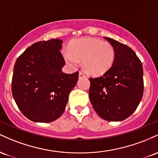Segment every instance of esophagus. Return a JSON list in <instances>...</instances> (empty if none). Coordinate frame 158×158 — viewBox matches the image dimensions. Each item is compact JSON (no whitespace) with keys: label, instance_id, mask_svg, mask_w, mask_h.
<instances>
[{"label":"esophagus","instance_id":"1","mask_svg":"<svg viewBox=\"0 0 158 158\" xmlns=\"http://www.w3.org/2000/svg\"><path fill=\"white\" fill-rule=\"evenodd\" d=\"M85 77V75L82 73V72H79V78H82V77Z\"/></svg>","mask_w":158,"mask_h":158}]
</instances>
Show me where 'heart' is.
I'll list each match as a JSON object with an SVG mask.
<instances>
[{
  "instance_id": "obj_1",
  "label": "heart",
  "mask_w": 158,
  "mask_h": 158,
  "mask_svg": "<svg viewBox=\"0 0 158 158\" xmlns=\"http://www.w3.org/2000/svg\"><path fill=\"white\" fill-rule=\"evenodd\" d=\"M62 55L72 66H77L79 60H82L83 68L92 75L106 73L115 60L113 45L108 41L91 37L73 40L69 44V50H64Z\"/></svg>"
}]
</instances>
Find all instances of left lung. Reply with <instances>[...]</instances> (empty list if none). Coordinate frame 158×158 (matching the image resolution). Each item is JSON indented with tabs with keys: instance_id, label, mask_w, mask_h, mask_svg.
Masks as SVG:
<instances>
[{
	"instance_id": "1",
	"label": "left lung",
	"mask_w": 158,
	"mask_h": 158,
	"mask_svg": "<svg viewBox=\"0 0 158 158\" xmlns=\"http://www.w3.org/2000/svg\"><path fill=\"white\" fill-rule=\"evenodd\" d=\"M113 45L115 60L106 73L89 78L90 101L101 118L122 121L131 116L143 94V70L140 60L129 47L104 37Z\"/></svg>"
}]
</instances>
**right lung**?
Returning a JSON list of instances; mask_svg holds the SVG:
<instances>
[{
  "mask_svg": "<svg viewBox=\"0 0 158 158\" xmlns=\"http://www.w3.org/2000/svg\"><path fill=\"white\" fill-rule=\"evenodd\" d=\"M60 39L32 44L17 59L12 79V93L27 118L50 123L64 111L70 92L79 79V72L61 71L65 61L59 50Z\"/></svg>",
  "mask_w": 158,
  "mask_h": 158,
  "instance_id": "add662e5",
  "label": "right lung"
}]
</instances>
